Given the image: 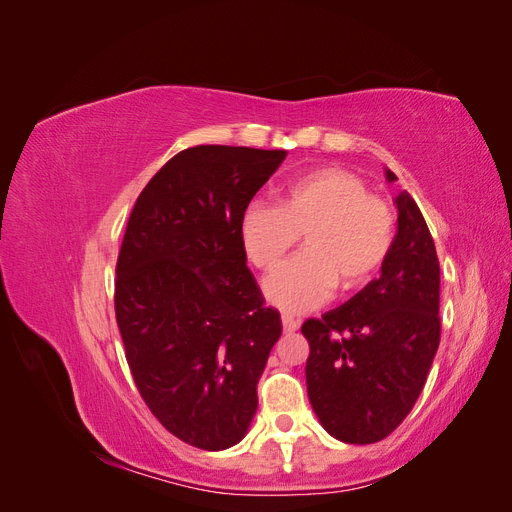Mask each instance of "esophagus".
<instances>
[{"instance_id": "esophagus-1", "label": "esophagus", "mask_w": 512, "mask_h": 512, "mask_svg": "<svg viewBox=\"0 0 512 512\" xmlns=\"http://www.w3.org/2000/svg\"><path fill=\"white\" fill-rule=\"evenodd\" d=\"M282 327H284L286 333H294V331L301 327V322L294 320L292 316H282Z\"/></svg>"}]
</instances>
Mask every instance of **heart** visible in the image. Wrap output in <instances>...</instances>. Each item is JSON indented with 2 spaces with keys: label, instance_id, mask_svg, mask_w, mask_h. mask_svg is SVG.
<instances>
[{
  "label": "heart",
  "instance_id": "heart-1",
  "mask_svg": "<svg viewBox=\"0 0 512 512\" xmlns=\"http://www.w3.org/2000/svg\"><path fill=\"white\" fill-rule=\"evenodd\" d=\"M303 237V254L275 269L262 292L286 314H303L331 299L335 286L354 292L382 269L395 243V215L384 198L342 166H320L286 183L280 207L250 203L239 241L260 271L273 269Z\"/></svg>",
  "mask_w": 512,
  "mask_h": 512
}]
</instances>
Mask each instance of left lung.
I'll use <instances>...</instances> for the list:
<instances>
[{"mask_svg":"<svg viewBox=\"0 0 512 512\" xmlns=\"http://www.w3.org/2000/svg\"><path fill=\"white\" fill-rule=\"evenodd\" d=\"M386 181L397 177L389 168ZM393 250L344 305L309 318L307 395L320 425L346 444L380 442L421 395L440 344V262L421 209L395 196Z\"/></svg>","mask_w":512,"mask_h":512,"instance_id":"1","label":"left lung"}]
</instances>
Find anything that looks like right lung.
I'll use <instances>...</instances> for the list:
<instances>
[{
  "instance_id": "right-lung-1",
  "label": "right lung",
  "mask_w": 512,
  "mask_h": 512,
  "mask_svg": "<svg viewBox=\"0 0 512 512\" xmlns=\"http://www.w3.org/2000/svg\"><path fill=\"white\" fill-rule=\"evenodd\" d=\"M284 149L198 145L170 158L130 213L115 316L136 389L158 421L203 451L243 440L282 335L239 241V220Z\"/></svg>"
}]
</instances>
